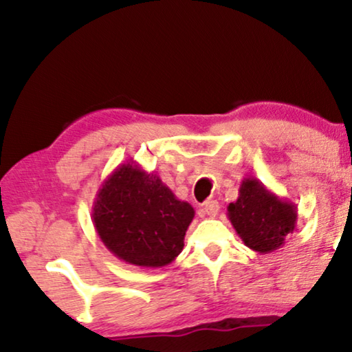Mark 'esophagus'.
<instances>
[{
	"mask_svg": "<svg viewBox=\"0 0 352 352\" xmlns=\"http://www.w3.org/2000/svg\"><path fill=\"white\" fill-rule=\"evenodd\" d=\"M201 210H204V213L206 216H210V218H214V216L218 214V211H219V204L216 200H208L204 205V208H201Z\"/></svg>",
	"mask_w": 352,
	"mask_h": 352,
	"instance_id": "1",
	"label": "esophagus"
}]
</instances>
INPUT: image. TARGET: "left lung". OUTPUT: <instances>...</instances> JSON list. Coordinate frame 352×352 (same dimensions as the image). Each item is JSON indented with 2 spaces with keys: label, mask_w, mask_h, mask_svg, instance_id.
<instances>
[{
  "label": "left lung",
  "mask_w": 352,
  "mask_h": 352,
  "mask_svg": "<svg viewBox=\"0 0 352 352\" xmlns=\"http://www.w3.org/2000/svg\"><path fill=\"white\" fill-rule=\"evenodd\" d=\"M228 218L243 243L261 254L276 252L296 229V205L280 199L256 177H245Z\"/></svg>",
  "instance_id": "obj_1"
}]
</instances>
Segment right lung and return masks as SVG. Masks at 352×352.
Wrapping results in <instances>:
<instances>
[{"label":"right lung","mask_w":352,"mask_h":352,"mask_svg":"<svg viewBox=\"0 0 352 352\" xmlns=\"http://www.w3.org/2000/svg\"><path fill=\"white\" fill-rule=\"evenodd\" d=\"M194 216L190 204L136 162L120 165L102 182L93 206L94 229L109 252L141 267L175 261Z\"/></svg>","instance_id":"obj_1"}]
</instances>
